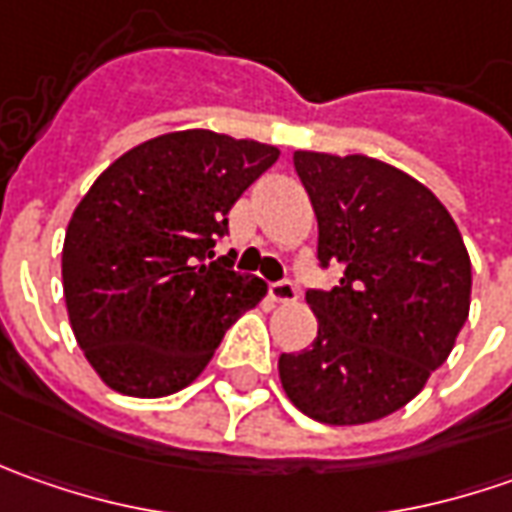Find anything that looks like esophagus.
I'll list each match as a JSON object with an SVG mask.
<instances>
[{
  "label": "esophagus",
  "instance_id": "34e87169",
  "mask_svg": "<svg viewBox=\"0 0 512 512\" xmlns=\"http://www.w3.org/2000/svg\"><path fill=\"white\" fill-rule=\"evenodd\" d=\"M267 293H270V299H273V302H282V305H287V302H296V296H299V290H296V285H293L290 279L270 282V285H267Z\"/></svg>",
  "mask_w": 512,
  "mask_h": 512
}]
</instances>
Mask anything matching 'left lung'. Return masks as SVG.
I'll return each instance as SVG.
<instances>
[{
    "instance_id": "left-lung-1",
    "label": "left lung",
    "mask_w": 512,
    "mask_h": 512,
    "mask_svg": "<svg viewBox=\"0 0 512 512\" xmlns=\"http://www.w3.org/2000/svg\"><path fill=\"white\" fill-rule=\"evenodd\" d=\"M293 168L319 222V265L342 273L307 290L319 333L279 356V379L316 422H376L450 356L470 310V256L447 207L393 165L296 150Z\"/></svg>"
}]
</instances>
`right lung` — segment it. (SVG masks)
<instances>
[{"label":"right lung","instance_id":"right-lung-1","mask_svg":"<svg viewBox=\"0 0 512 512\" xmlns=\"http://www.w3.org/2000/svg\"><path fill=\"white\" fill-rule=\"evenodd\" d=\"M273 145L176 130L119 156L70 216L62 285L73 336L102 382L159 399L193 382L267 285L213 258L227 213Z\"/></svg>","mask_w":512,"mask_h":512}]
</instances>
